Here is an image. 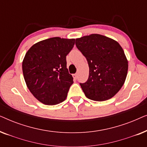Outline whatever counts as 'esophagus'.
<instances>
[{"label":"esophagus","mask_w":147,"mask_h":147,"mask_svg":"<svg viewBox=\"0 0 147 147\" xmlns=\"http://www.w3.org/2000/svg\"><path fill=\"white\" fill-rule=\"evenodd\" d=\"M73 77L75 80H76L78 78V74H73Z\"/></svg>","instance_id":"obj_1"}]
</instances>
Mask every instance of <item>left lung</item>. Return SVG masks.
<instances>
[{"label": "left lung", "mask_w": 147, "mask_h": 147, "mask_svg": "<svg viewBox=\"0 0 147 147\" xmlns=\"http://www.w3.org/2000/svg\"><path fill=\"white\" fill-rule=\"evenodd\" d=\"M76 47L87 59L89 77L80 86L86 97L104 101L122 87L128 72V61L117 41L99 34L76 39Z\"/></svg>", "instance_id": "8db88e82"}]
</instances>
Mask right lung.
I'll use <instances>...</instances> for the list:
<instances>
[{"label":"right lung","mask_w":147,"mask_h":147,"mask_svg":"<svg viewBox=\"0 0 147 147\" xmlns=\"http://www.w3.org/2000/svg\"><path fill=\"white\" fill-rule=\"evenodd\" d=\"M74 44V39L52 37L34 44L25 54L24 79L31 94L43 104L55 105L67 97L74 81L66 56Z\"/></svg>","instance_id":"right-lung-1"}]
</instances>
